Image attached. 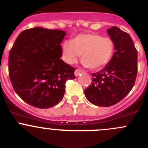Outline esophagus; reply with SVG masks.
I'll return each mask as SVG.
<instances>
[{"label": "esophagus", "mask_w": 148, "mask_h": 148, "mask_svg": "<svg viewBox=\"0 0 148 148\" xmlns=\"http://www.w3.org/2000/svg\"><path fill=\"white\" fill-rule=\"evenodd\" d=\"M82 72H83V71H82V70L76 69L75 71H74V75H75L76 77H78V76L80 75V74H81Z\"/></svg>", "instance_id": "obj_1"}]
</instances>
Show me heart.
Returning <instances> with one entry per match:
<instances>
[{"instance_id": "heart-1", "label": "heart", "mask_w": 148, "mask_h": 148, "mask_svg": "<svg viewBox=\"0 0 148 148\" xmlns=\"http://www.w3.org/2000/svg\"><path fill=\"white\" fill-rule=\"evenodd\" d=\"M63 59L74 64L82 54V64L91 69H100L110 62L114 54V43L107 37L96 34H82L62 44Z\"/></svg>"}]
</instances>
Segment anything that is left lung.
I'll use <instances>...</instances> for the list:
<instances>
[{"label": "left lung", "instance_id": "8db88e82", "mask_svg": "<svg viewBox=\"0 0 148 148\" xmlns=\"http://www.w3.org/2000/svg\"><path fill=\"white\" fill-rule=\"evenodd\" d=\"M107 31L114 43V54L101 71L92 73V84L84 90L89 102L105 107L117 104L128 95L138 73V51L130 36L116 26Z\"/></svg>", "mask_w": 148, "mask_h": 148}]
</instances>
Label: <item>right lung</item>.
Wrapping results in <instances>:
<instances>
[{
	"label": "right lung",
	"mask_w": 148,
	"mask_h": 148,
	"mask_svg": "<svg viewBox=\"0 0 148 148\" xmlns=\"http://www.w3.org/2000/svg\"><path fill=\"white\" fill-rule=\"evenodd\" d=\"M66 32L35 27L22 31L10 49L8 69L15 92L33 107L47 109L62 101L75 69L61 59Z\"/></svg>",
	"instance_id": "1"
}]
</instances>
